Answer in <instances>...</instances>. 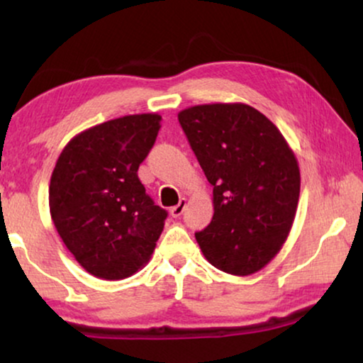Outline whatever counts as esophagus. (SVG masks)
Returning a JSON list of instances; mask_svg holds the SVG:
<instances>
[{"mask_svg": "<svg viewBox=\"0 0 363 363\" xmlns=\"http://www.w3.org/2000/svg\"><path fill=\"white\" fill-rule=\"evenodd\" d=\"M185 205H186V201L185 200H180V203H178V205L170 208V215L173 218H180L183 215V211H185Z\"/></svg>", "mask_w": 363, "mask_h": 363, "instance_id": "obj_1", "label": "esophagus"}]
</instances>
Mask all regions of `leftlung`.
Returning <instances> with one entry per match:
<instances>
[{
  "mask_svg": "<svg viewBox=\"0 0 363 363\" xmlns=\"http://www.w3.org/2000/svg\"><path fill=\"white\" fill-rule=\"evenodd\" d=\"M178 122L213 185L215 215L195 233L203 255L228 274H255L279 252L294 221L301 191L294 152L246 104L195 106Z\"/></svg>",
  "mask_w": 363,
  "mask_h": 363,
  "instance_id": "1",
  "label": "left lung"
}]
</instances>
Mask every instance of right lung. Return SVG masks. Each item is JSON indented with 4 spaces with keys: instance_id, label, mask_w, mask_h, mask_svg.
Returning <instances> with one entry per match:
<instances>
[{
    "instance_id": "add662e5",
    "label": "right lung",
    "mask_w": 363,
    "mask_h": 363,
    "mask_svg": "<svg viewBox=\"0 0 363 363\" xmlns=\"http://www.w3.org/2000/svg\"><path fill=\"white\" fill-rule=\"evenodd\" d=\"M158 113L99 123L72 138L54 167L49 210L76 261L92 276L125 279L150 259L168 213L138 180L160 130Z\"/></svg>"
}]
</instances>
